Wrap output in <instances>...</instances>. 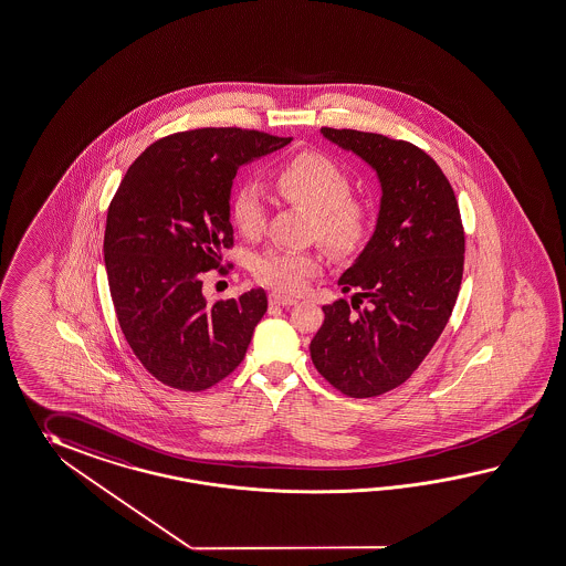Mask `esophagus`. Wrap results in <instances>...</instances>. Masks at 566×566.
Wrapping results in <instances>:
<instances>
[{"instance_id": "1", "label": "esophagus", "mask_w": 566, "mask_h": 566, "mask_svg": "<svg viewBox=\"0 0 566 566\" xmlns=\"http://www.w3.org/2000/svg\"><path fill=\"white\" fill-rule=\"evenodd\" d=\"M270 304H272V306H292V304H296V301L290 298V296H284V294L272 292V294H270Z\"/></svg>"}]
</instances>
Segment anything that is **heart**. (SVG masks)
Returning a JSON list of instances; mask_svg holds the SVG:
<instances>
[{
	"label": "heart",
	"mask_w": 566,
	"mask_h": 566,
	"mask_svg": "<svg viewBox=\"0 0 566 566\" xmlns=\"http://www.w3.org/2000/svg\"><path fill=\"white\" fill-rule=\"evenodd\" d=\"M276 188L284 200L313 212L317 234L323 245L347 253L358 248L370 231V208L354 193L349 171L339 161L323 153H301L277 167ZM234 227L255 239L265 229V200L258 186H241L233 198ZM321 272V260L313 253L290 249H268L255 262L258 280L272 289L296 294Z\"/></svg>",
	"instance_id": "obj_1"
}]
</instances>
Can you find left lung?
Segmentation results:
<instances>
[{"mask_svg":"<svg viewBox=\"0 0 566 566\" xmlns=\"http://www.w3.org/2000/svg\"><path fill=\"white\" fill-rule=\"evenodd\" d=\"M321 133L361 157L382 188L374 234L339 277L344 292L356 290L352 304H325L311 342L318 374L368 399L402 385L440 339L464 272V229L450 181L413 143L352 128Z\"/></svg>","mask_w":566,"mask_h":566,"instance_id":"obj_1","label":"left lung"}]
</instances>
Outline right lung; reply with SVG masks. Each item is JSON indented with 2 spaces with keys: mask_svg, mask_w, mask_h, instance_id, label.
<instances>
[{
  "mask_svg": "<svg viewBox=\"0 0 566 566\" xmlns=\"http://www.w3.org/2000/svg\"><path fill=\"white\" fill-rule=\"evenodd\" d=\"M292 137L245 128H196L155 140L112 198L104 262L126 342L159 382L200 392L245 358L268 311L263 289L207 303L202 274L233 248L237 169Z\"/></svg>",
  "mask_w": 566,
  "mask_h": 566,
  "instance_id": "1",
  "label": "right lung"
}]
</instances>
